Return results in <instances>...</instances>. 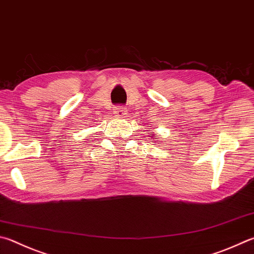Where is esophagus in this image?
<instances>
[{"label": "esophagus", "mask_w": 254, "mask_h": 254, "mask_svg": "<svg viewBox=\"0 0 254 254\" xmlns=\"http://www.w3.org/2000/svg\"><path fill=\"white\" fill-rule=\"evenodd\" d=\"M113 114L118 118H123L127 114V109L123 105H118V107H114Z\"/></svg>", "instance_id": "1"}]
</instances>
